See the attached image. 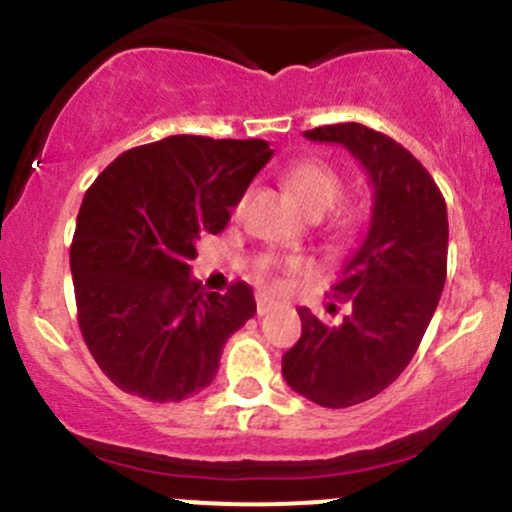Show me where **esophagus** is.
Segmentation results:
<instances>
[{
  "instance_id": "1",
  "label": "esophagus",
  "mask_w": 512,
  "mask_h": 512,
  "mask_svg": "<svg viewBox=\"0 0 512 512\" xmlns=\"http://www.w3.org/2000/svg\"><path fill=\"white\" fill-rule=\"evenodd\" d=\"M277 307V302L272 297H267V294H257V314H270L272 309Z\"/></svg>"
}]
</instances>
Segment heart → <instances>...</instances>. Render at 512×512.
<instances>
[{
  "label": "heart",
  "mask_w": 512,
  "mask_h": 512,
  "mask_svg": "<svg viewBox=\"0 0 512 512\" xmlns=\"http://www.w3.org/2000/svg\"><path fill=\"white\" fill-rule=\"evenodd\" d=\"M287 188L292 190L294 200L299 203V208L307 215H319L322 218L327 210L334 208V203L342 195V178L337 175V170H332L329 165L319 163V160H304L297 163L287 173ZM242 208V203L237 205V210ZM354 227L352 215H342L337 220V237H347ZM312 270L307 260L302 257H275V255H260L255 260V272L260 280L272 282V285H285L287 280L299 275H307Z\"/></svg>",
  "instance_id": "b5f03b06"
}]
</instances>
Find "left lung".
<instances>
[{
    "label": "left lung",
    "instance_id": "8db88e82",
    "mask_svg": "<svg viewBox=\"0 0 512 512\" xmlns=\"http://www.w3.org/2000/svg\"><path fill=\"white\" fill-rule=\"evenodd\" d=\"M304 138L347 148L374 188L369 230L332 287L352 312L327 327L297 309L302 337L282 356V376L299 396L347 409L394 384L426 334L446 285V200L428 170L374 128L337 123Z\"/></svg>",
    "mask_w": 512,
    "mask_h": 512
}]
</instances>
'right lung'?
Here are the masks:
<instances>
[{
	"label": "right lung",
	"instance_id": "right-lung-1",
	"mask_svg": "<svg viewBox=\"0 0 512 512\" xmlns=\"http://www.w3.org/2000/svg\"><path fill=\"white\" fill-rule=\"evenodd\" d=\"M267 141L168 136L118 156L84 195L71 242L79 327L126 394L183 401L210 386L257 304L247 282L203 292L200 235H218L272 158Z\"/></svg>",
	"mask_w": 512,
	"mask_h": 512
}]
</instances>
